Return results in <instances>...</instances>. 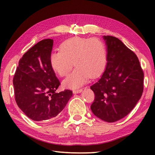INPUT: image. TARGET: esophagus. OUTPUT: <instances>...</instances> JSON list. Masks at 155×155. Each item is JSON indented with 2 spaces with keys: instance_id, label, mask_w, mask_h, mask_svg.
I'll return each mask as SVG.
<instances>
[{
  "instance_id": "esophagus-1",
  "label": "esophagus",
  "mask_w": 155,
  "mask_h": 155,
  "mask_svg": "<svg viewBox=\"0 0 155 155\" xmlns=\"http://www.w3.org/2000/svg\"><path fill=\"white\" fill-rule=\"evenodd\" d=\"M82 91H83L82 89H78V90H73V93H74V94H78V93H81Z\"/></svg>"
}]
</instances>
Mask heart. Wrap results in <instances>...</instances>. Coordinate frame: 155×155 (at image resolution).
Segmentation results:
<instances>
[{
    "label": "heart",
    "instance_id": "obj_1",
    "mask_svg": "<svg viewBox=\"0 0 155 155\" xmlns=\"http://www.w3.org/2000/svg\"><path fill=\"white\" fill-rule=\"evenodd\" d=\"M107 56L105 45L98 38H73L60 46V51L52 53L50 64L59 77L70 74L74 63L77 68L62 83L64 87L75 89L91 78L101 75L105 70Z\"/></svg>",
    "mask_w": 155,
    "mask_h": 155
}]
</instances>
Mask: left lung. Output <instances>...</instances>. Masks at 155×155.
<instances>
[{"instance_id":"8db88e82","label":"left lung","mask_w":155,"mask_h":155,"mask_svg":"<svg viewBox=\"0 0 155 155\" xmlns=\"http://www.w3.org/2000/svg\"><path fill=\"white\" fill-rule=\"evenodd\" d=\"M106 68L90 88L95 94L90 108L103 121L114 122L129 114L142 95L143 72L139 59L119 39L104 35Z\"/></svg>"}]
</instances>
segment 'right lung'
I'll return each mask as SVG.
<instances>
[{"label": "right lung", "mask_w": 155, "mask_h": 155, "mask_svg": "<svg viewBox=\"0 0 155 155\" xmlns=\"http://www.w3.org/2000/svg\"><path fill=\"white\" fill-rule=\"evenodd\" d=\"M52 46L53 40L45 39L25 52L13 79L18 106L36 122L56 117L72 96L69 90L56 92L60 82L50 64Z\"/></svg>", "instance_id": "1"}]
</instances>
